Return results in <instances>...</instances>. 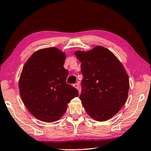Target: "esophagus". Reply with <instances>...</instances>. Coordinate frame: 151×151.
I'll list each match as a JSON object with an SVG mask.
<instances>
[{"label":"esophagus","instance_id":"esophagus-1","mask_svg":"<svg viewBox=\"0 0 151 151\" xmlns=\"http://www.w3.org/2000/svg\"><path fill=\"white\" fill-rule=\"evenodd\" d=\"M73 87L78 89V91H79V93L80 94V91H81V89H80V87H79V84L78 83H75L74 85H73Z\"/></svg>","mask_w":151,"mask_h":151}]
</instances>
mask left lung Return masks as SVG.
I'll use <instances>...</instances> for the list:
<instances>
[{
	"label": "left lung",
	"mask_w": 151,
	"mask_h": 151,
	"mask_svg": "<svg viewBox=\"0 0 151 151\" xmlns=\"http://www.w3.org/2000/svg\"><path fill=\"white\" fill-rule=\"evenodd\" d=\"M83 74L79 98L87 114L97 121H106L126 103L129 78L114 54L102 46L87 52L78 51Z\"/></svg>",
	"instance_id": "8db88e82"
}]
</instances>
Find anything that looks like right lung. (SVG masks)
Instances as JSON below:
<instances>
[{
	"mask_svg": "<svg viewBox=\"0 0 151 151\" xmlns=\"http://www.w3.org/2000/svg\"><path fill=\"white\" fill-rule=\"evenodd\" d=\"M65 58L57 48H45L34 53L23 67L19 81L21 99L40 121H57L66 112L68 103L78 96V91L66 81Z\"/></svg>",
	"mask_w": 151,
	"mask_h": 151,
	"instance_id": "add662e5",
	"label": "right lung"
}]
</instances>
